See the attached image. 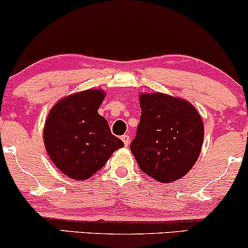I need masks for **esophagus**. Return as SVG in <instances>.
<instances>
[{"instance_id":"esophagus-1","label":"esophagus","mask_w":248,"mask_h":248,"mask_svg":"<svg viewBox=\"0 0 248 248\" xmlns=\"http://www.w3.org/2000/svg\"><path fill=\"white\" fill-rule=\"evenodd\" d=\"M121 140L124 141V146H126V147L129 146V143H130V138H129V135H126V134H124V135H122Z\"/></svg>"}]
</instances>
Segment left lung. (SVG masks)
<instances>
[{
	"label": "left lung",
	"instance_id": "left-lung-1",
	"mask_svg": "<svg viewBox=\"0 0 248 248\" xmlns=\"http://www.w3.org/2000/svg\"><path fill=\"white\" fill-rule=\"evenodd\" d=\"M141 118L130 150L144 173L162 183L183 177L197 161L204 139L191 104L162 93L141 94Z\"/></svg>",
	"mask_w": 248,
	"mask_h": 248
}]
</instances>
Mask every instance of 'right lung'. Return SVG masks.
Returning <instances> with one entry per match:
<instances>
[{
  "label": "right lung",
  "instance_id": "add662e5",
  "mask_svg": "<svg viewBox=\"0 0 248 248\" xmlns=\"http://www.w3.org/2000/svg\"><path fill=\"white\" fill-rule=\"evenodd\" d=\"M105 93L88 90L66 96L53 106L44 127V143L56 167L73 179L90 178L113 152L124 146L98 114Z\"/></svg>",
  "mask_w": 248,
  "mask_h": 248
}]
</instances>
